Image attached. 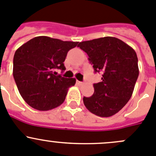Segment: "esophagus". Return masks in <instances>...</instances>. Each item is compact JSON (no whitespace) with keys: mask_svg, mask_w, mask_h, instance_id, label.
Segmentation results:
<instances>
[{"mask_svg":"<svg viewBox=\"0 0 156 156\" xmlns=\"http://www.w3.org/2000/svg\"><path fill=\"white\" fill-rule=\"evenodd\" d=\"M76 84L78 86H82L83 84V83L80 82V81H79V80H76Z\"/></svg>","mask_w":156,"mask_h":156,"instance_id":"esophagus-1","label":"esophagus"}]
</instances>
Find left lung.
Here are the masks:
<instances>
[{
  "instance_id": "1",
  "label": "left lung",
  "mask_w": 156,
  "mask_h": 156,
  "mask_svg": "<svg viewBox=\"0 0 156 156\" xmlns=\"http://www.w3.org/2000/svg\"><path fill=\"white\" fill-rule=\"evenodd\" d=\"M77 47L87 53L95 73H103L101 82L93 84V96L83 97L84 105L98 116L115 115L130 99L139 76L136 51L113 37L83 41Z\"/></svg>"
}]
</instances>
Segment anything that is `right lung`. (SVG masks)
<instances>
[{
  "mask_svg": "<svg viewBox=\"0 0 156 156\" xmlns=\"http://www.w3.org/2000/svg\"><path fill=\"white\" fill-rule=\"evenodd\" d=\"M78 43L40 36L16 50L13 76L19 93L29 106L47 111L64 102L69 88L75 85L76 79L56 76L54 69L64 70L66 54Z\"/></svg>",
  "mask_w": 156,
  "mask_h": 156,
  "instance_id": "obj_1",
  "label": "right lung"
}]
</instances>
